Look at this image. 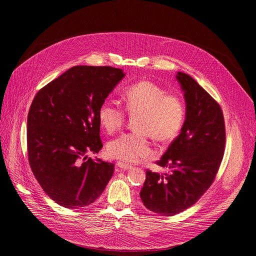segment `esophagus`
<instances>
[{
    "label": "esophagus",
    "instance_id": "esophagus-1",
    "mask_svg": "<svg viewBox=\"0 0 256 256\" xmlns=\"http://www.w3.org/2000/svg\"><path fill=\"white\" fill-rule=\"evenodd\" d=\"M117 167L121 170H130L132 169V166L128 165V164H126V163H122V162H117Z\"/></svg>",
    "mask_w": 256,
    "mask_h": 256
}]
</instances>
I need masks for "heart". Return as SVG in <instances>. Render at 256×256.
Returning a JSON list of instances; mask_svg holds the SVG:
<instances>
[{
  "label": "heart",
  "instance_id": "obj_1",
  "mask_svg": "<svg viewBox=\"0 0 256 256\" xmlns=\"http://www.w3.org/2000/svg\"><path fill=\"white\" fill-rule=\"evenodd\" d=\"M126 111L136 118L138 130L126 132L110 141L106 154L124 163H137L152 156L150 136L158 142L176 139L184 126L186 106L180 96L166 93V90L150 80H140L128 86L124 91ZM124 109L111 100H104L98 109L102 126L114 134L124 126L126 120Z\"/></svg>",
  "mask_w": 256,
  "mask_h": 256
}]
</instances>
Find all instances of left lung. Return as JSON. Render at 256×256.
<instances>
[{"label":"left lung","instance_id":"1","mask_svg":"<svg viewBox=\"0 0 256 256\" xmlns=\"http://www.w3.org/2000/svg\"><path fill=\"white\" fill-rule=\"evenodd\" d=\"M184 91L186 115L180 135L156 164L170 172L146 171L140 192L145 208L174 216L195 204L214 182L225 150V121L220 104L194 78L176 76Z\"/></svg>","mask_w":256,"mask_h":256}]
</instances>
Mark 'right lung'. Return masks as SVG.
<instances>
[{"instance_id":"add662e5","label":"right lung","mask_w":256,"mask_h":256,"mask_svg":"<svg viewBox=\"0 0 256 256\" xmlns=\"http://www.w3.org/2000/svg\"><path fill=\"white\" fill-rule=\"evenodd\" d=\"M126 74L74 66L40 89L28 114L26 147L35 178L56 204L84 208L104 192L114 164L87 154L102 147L98 109Z\"/></svg>"}]
</instances>
